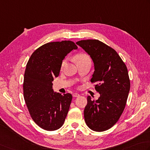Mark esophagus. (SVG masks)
Listing matches in <instances>:
<instances>
[{
	"label": "esophagus",
	"instance_id": "esophagus-1",
	"mask_svg": "<svg viewBox=\"0 0 150 150\" xmlns=\"http://www.w3.org/2000/svg\"><path fill=\"white\" fill-rule=\"evenodd\" d=\"M79 96H80V95H79V93H73V96L74 97V98H77V97H79Z\"/></svg>",
	"mask_w": 150,
	"mask_h": 150
}]
</instances>
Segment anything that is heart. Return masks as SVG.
Here are the masks:
<instances>
[{
    "mask_svg": "<svg viewBox=\"0 0 150 150\" xmlns=\"http://www.w3.org/2000/svg\"><path fill=\"white\" fill-rule=\"evenodd\" d=\"M86 58H89L88 56L86 54L82 53V54H79V55H77V57H76V59L77 60H84V59H86ZM66 63V60H64L62 64V67H63L65 64Z\"/></svg>",
    "mask_w": 150,
    "mask_h": 150,
    "instance_id": "b5f03b06",
    "label": "heart"
}]
</instances>
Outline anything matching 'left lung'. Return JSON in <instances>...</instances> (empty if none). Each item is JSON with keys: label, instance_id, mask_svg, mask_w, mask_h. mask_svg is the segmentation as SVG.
<instances>
[{"label": "left lung", "instance_id": "left-lung-1", "mask_svg": "<svg viewBox=\"0 0 150 150\" xmlns=\"http://www.w3.org/2000/svg\"><path fill=\"white\" fill-rule=\"evenodd\" d=\"M77 45L90 55L94 72L91 79L100 94L96 101L87 97L85 122L95 131H106L118 122L124 111L130 90L125 64L115 50L98 40L79 41Z\"/></svg>", "mask_w": 150, "mask_h": 150}]
</instances>
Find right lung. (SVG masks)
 Returning a JSON list of instances; mask_svg holds the SVG:
<instances>
[{
	"label": "right lung",
	"instance_id": "1",
	"mask_svg": "<svg viewBox=\"0 0 150 150\" xmlns=\"http://www.w3.org/2000/svg\"><path fill=\"white\" fill-rule=\"evenodd\" d=\"M77 48L71 41L47 43L32 54L26 64L24 99L32 120L43 129L57 130L65 121L72 96L54 92L52 81L59 75L67 54Z\"/></svg>",
	"mask_w": 150,
	"mask_h": 150
}]
</instances>
